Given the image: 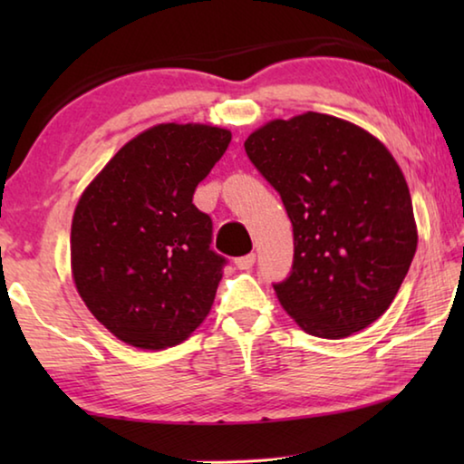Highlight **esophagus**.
Returning <instances> with one entry per match:
<instances>
[{
    "mask_svg": "<svg viewBox=\"0 0 464 464\" xmlns=\"http://www.w3.org/2000/svg\"><path fill=\"white\" fill-rule=\"evenodd\" d=\"M254 264H256V254H246L235 260V266H237L239 270H249Z\"/></svg>",
    "mask_w": 464,
    "mask_h": 464,
    "instance_id": "1",
    "label": "esophagus"
}]
</instances>
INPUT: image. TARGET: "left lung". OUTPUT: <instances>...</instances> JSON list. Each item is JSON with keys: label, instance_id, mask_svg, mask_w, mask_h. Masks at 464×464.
Masks as SVG:
<instances>
[{"label": "left lung", "instance_id": "left-lung-1", "mask_svg": "<svg viewBox=\"0 0 464 464\" xmlns=\"http://www.w3.org/2000/svg\"><path fill=\"white\" fill-rule=\"evenodd\" d=\"M246 153L293 223V270L272 285L282 307L327 340L371 325L418 247L410 188L387 147L356 124L307 112L251 132Z\"/></svg>", "mask_w": 464, "mask_h": 464}]
</instances>
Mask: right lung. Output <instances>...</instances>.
<instances>
[{
    "instance_id": "add662e5",
    "label": "right lung",
    "mask_w": 464,
    "mask_h": 464,
    "mask_svg": "<svg viewBox=\"0 0 464 464\" xmlns=\"http://www.w3.org/2000/svg\"><path fill=\"white\" fill-rule=\"evenodd\" d=\"M231 143L208 124H157L129 140L77 202L72 270L92 315L124 343L184 342L213 307L227 257L196 186Z\"/></svg>"
}]
</instances>
